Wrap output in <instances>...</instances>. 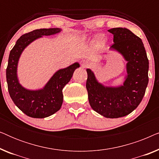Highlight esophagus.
<instances>
[{"mask_svg":"<svg viewBox=\"0 0 159 159\" xmlns=\"http://www.w3.org/2000/svg\"><path fill=\"white\" fill-rule=\"evenodd\" d=\"M80 64H81V66L83 67V68H88V67L90 66V63L88 60H82L80 61Z\"/></svg>","mask_w":159,"mask_h":159,"instance_id":"34e87169","label":"esophagus"}]
</instances>
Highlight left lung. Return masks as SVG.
Returning <instances> with one entry per match:
<instances>
[{"label": "left lung", "mask_w": 159, "mask_h": 159, "mask_svg": "<svg viewBox=\"0 0 159 159\" xmlns=\"http://www.w3.org/2000/svg\"><path fill=\"white\" fill-rule=\"evenodd\" d=\"M111 49L121 53L127 61V76L124 84L117 88L104 87L87 69L86 88L90 105L106 118H119L129 114L138 107L144 96L148 83V59L142 40L127 28H113Z\"/></svg>", "instance_id": "left-lung-1"}]
</instances>
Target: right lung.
Wrapping results in <instances>:
<instances>
[{
    "instance_id": "add662e5",
    "label": "right lung",
    "mask_w": 159,
    "mask_h": 159,
    "mask_svg": "<svg viewBox=\"0 0 159 159\" xmlns=\"http://www.w3.org/2000/svg\"><path fill=\"white\" fill-rule=\"evenodd\" d=\"M60 31L59 28H50L28 32L18 39L10 52L6 69L8 93L15 105L32 118H45L60 109L63 103V88L70 81L74 71L80 67V64L75 63L67 68L56 71L43 89L29 90L24 88L17 79L19 58L24 49L32 41L43 35H51Z\"/></svg>"
}]
</instances>
